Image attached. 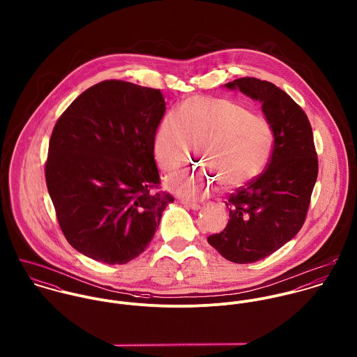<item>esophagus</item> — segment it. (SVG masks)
Returning a JSON list of instances; mask_svg holds the SVG:
<instances>
[{"mask_svg": "<svg viewBox=\"0 0 357 357\" xmlns=\"http://www.w3.org/2000/svg\"><path fill=\"white\" fill-rule=\"evenodd\" d=\"M181 204H184L185 207H188V208H191V210H199L201 208V206L198 204H195V202H188V201H183Z\"/></svg>", "mask_w": 357, "mask_h": 357, "instance_id": "obj_1", "label": "esophagus"}]
</instances>
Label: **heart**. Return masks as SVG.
Here are the masks:
<instances>
[{
	"mask_svg": "<svg viewBox=\"0 0 357 357\" xmlns=\"http://www.w3.org/2000/svg\"><path fill=\"white\" fill-rule=\"evenodd\" d=\"M191 140L198 143L201 162L225 188L241 187L257 177L273 144L269 123L248 107L204 96L181 102L177 111H169L160 119L153 137L160 167L173 170L183 165ZM216 179L204 169L183 170L170 174L166 185L187 199H201L215 188Z\"/></svg>",
	"mask_w": 357,
	"mask_h": 357,
	"instance_id": "obj_1",
	"label": "heart"
}]
</instances>
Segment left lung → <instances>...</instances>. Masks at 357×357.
I'll use <instances>...</instances> for the list:
<instances>
[{
	"label": "left lung",
	"instance_id": "obj_1",
	"mask_svg": "<svg viewBox=\"0 0 357 357\" xmlns=\"http://www.w3.org/2000/svg\"><path fill=\"white\" fill-rule=\"evenodd\" d=\"M224 88L259 102L273 135L268 167L231 194L225 229L207 238L224 258L250 264L280 249L301 229L317 178V155L307 116L286 92L250 77Z\"/></svg>",
	"mask_w": 357,
	"mask_h": 357
}]
</instances>
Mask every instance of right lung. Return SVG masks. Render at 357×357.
Masks as SVG:
<instances>
[{
  "mask_svg": "<svg viewBox=\"0 0 357 357\" xmlns=\"http://www.w3.org/2000/svg\"><path fill=\"white\" fill-rule=\"evenodd\" d=\"M165 109L160 91L111 79L59 118L45 177L60 228L81 255L126 264L150 245L174 201L155 191L153 137Z\"/></svg>",
  "mask_w": 357,
  "mask_h": 357,
  "instance_id": "obj_1",
  "label": "right lung"
}]
</instances>
